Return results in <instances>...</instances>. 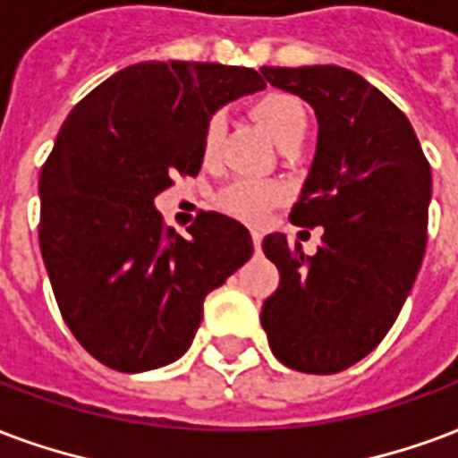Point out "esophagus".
<instances>
[{
    "instance_id": "34e87169",
    "label": "esophagus",
    "mask_w": 458,
    "mask_h": 458,
    "mask_svg": "<svg viewBox=\"0 0 458 458\" xmlns=\"http://www.w3.org/2000/svg\"><path fill=\"white\" fill-rule=\"evenodd\" d=\"M252 242H255L257 250H259V245H262V235H259L257 230H252Z\"/></svg>"
}]
</instances>
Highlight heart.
Listing matches in <instances>:
<instances>
[{"label": "heart", "mask_w": 458, "mask_h": 458, "mask_svg": "<svg viewBox=\"0 0 458 458\" xmlns=\"http://www.w3.org/2000/svg\"><path fill=\"white\" fill-rule=\"evenodd\" d=\"M252 114L259 123L267 128V133L281 148H293L303 140L308 128V116L303 104L286 91H264L252 101ZM220 140H223V121L213 116L206 128H203L201 152L203 160L211 162L218 155ZM284 186L276 182H259V179H238L223 189L220 194V206L247 223H255L269 211L272 206L284 201Z\"/></svg>", "instance_id": "1"}]
</instances>
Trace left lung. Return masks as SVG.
Wrapping results in <instances>:
<instances>
[{
  "label": "left lung",
  "mask_w": 458,
  "mask_h": 458,
  "mask_svg": "<svg viewBox=\"0 0 458 458\" xmlns=\"http://www.w3.org/2000/svg\"><path fill=\"white\" fill-rule=\"evenodd\" d=\"M262 74L315 111L318 148L291 223L323 228L313 257L281 233L264 238L281 281L262 327L281 364L337 374L378 347L415 284L432 172L405 114L361 74L337 65Z\"/></svg>",
  "instance_id": "8db88e82"
}]
</instances>
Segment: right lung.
<instances>
[{
	"label": "right lung",
	"instance_id": "right-lung-1",
	"mask_svg": "<svg viewBox=\"0 0 458 458\" xmlns=\"http://www.w3.org/2000/svg\"><path fill=\"white\" fill-rule=\"evenodd\" d=\"M267 84L250 67L138 63L70 111L40 172V255L77 342L138 374L184 354L203 298L252 257L250 230L201 213L189 235L165 228L155 196L201 169L203 128Z\"/></svg>",
	"mask_w": 458,
	"mask_h": 458
}]
</instances>
